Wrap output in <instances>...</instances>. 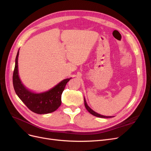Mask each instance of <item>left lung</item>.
Masks as SVG:
<instances>
[{
	"mask_svg": "<svg viewBox=\"0 0 151 151\" xmlns=\"http://www.w3.org/2000/svg\"><path fill=\"white\" fill-rule=\"evenodd\" d=\"M84 105H85V107H86V108L87 109V110H88L91 114H92L93 115H94V116H97V117H100V118H111L112 116H104V115H100V114H98V113H97L96 112H95L94 111H93L92 109H91L88 105V104H87V103H86V99H85V98H84Z\"/></svg>",
	"mask_w": 151,
	"mask_h": 151,
	"instance_id": "8db88e82",
	"label": "left lung"
}]
</instances>
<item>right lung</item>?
I'll use <instances>...</instances> for the list:
<instances>
[{
    "mask_svg": "<svg viewBox=\"0 0 151 151\" xmlns=\"http://www.w3.org/2000/svg\"><path fill=\"white\" fill-rule=\"evenodd\" d=\"M18 56L19 50L16 58L15 67L12 77L13 86L18 97L31 111L35 113L47 114L57 110L61 104V96L63 91L67 83L71 78L62 81L46 92L42 93L31 92L25 88L19 79L18 74Z\"/></svg>",
    "mask_w": 151,
    "mask_h": 151,
    "instance_id": "add662e5",
    "label": "right lung"
}]
</instances>
